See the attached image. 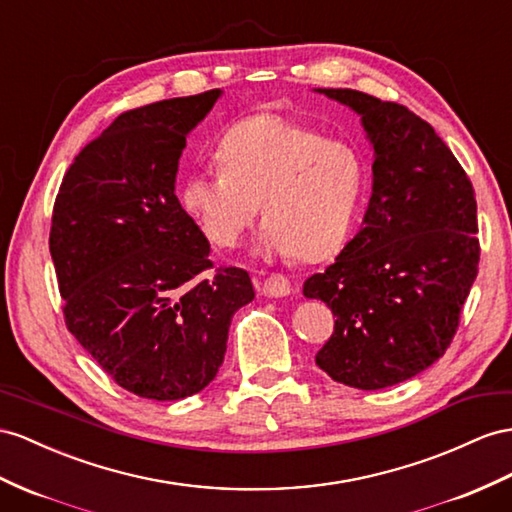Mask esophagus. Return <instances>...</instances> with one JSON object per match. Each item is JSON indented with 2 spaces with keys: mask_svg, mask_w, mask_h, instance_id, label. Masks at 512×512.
Listing matches in <instances>:
<instances>
[{
  "mask_svg": "<svg viewBox=\"0 0 512 512\" xmlns=\"http://www.w3.org/2000/svg\"><path fill=\"white\" fill-rule=\"evenodd\" d=\"M259 290L268 298H283L292 292V285L283 274H268V277L259 279Z\"/></svg>",
  "mask_w": 512,
  "mask_h": 512,
  "instance_id": "esophagus-1",
  "label": "esophagus"
}]
</instances>
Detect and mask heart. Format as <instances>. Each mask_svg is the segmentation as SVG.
<instances>
[{
  "mask_svg": "<svg viewBox=\"0 0 512 512\" xmlns=\"http://www.w3.org/2000/svg\"><path fill=\"white\" fill-rule=\"evenodd\" d=\"M216 170L183 183V207L205 238L233 248L261 205L257 251L318 261L344 246L365 188L355 144L277 114H255L220 138Z\"/></svg>",
  "mask_w": 512,
  "mask_h": 512,
  "instance_id": "b5f03b06",
  "label": "heart"
}]
</instances>
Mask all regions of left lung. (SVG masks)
Listing matches in <instances>:
<instances>
[{
  "label": "left lung",
  "mask_w": 512,
  "mask_h": 512,
  "mask_svg": "<svg viewBox=\"0 0 512 512\" xmlns=\"http://www.w3.org/2000/svg\"><path fill=\"white\" fill-rule=\"evenodd\" d=\"M361 116L374 151L361 231L303 285L331 307L335 331L316 355L333 381L383 389L443 357L478 274L471 181L426 121L350 88H316Z\"/></svg>",
  "instance_id": "left-lung-1"
}]
</instances>
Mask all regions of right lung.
Here are the masks:
<instances>
[{"mask_svg":"<svg viewBox=\"0 0 512 512\" xmlns=\"http://www.w3.org/2000/svg\"><path fill=\"white\" fill-rule=\"evenodd\" d=\"M222 90L121 114L75 157L51 218L64 320L114 383L181 400L214 381L233 313L255 298L242 268L209 274V242L175 194L186 136Z\"/></svg>","mask_w":512,"mask_h":512,"instance_id":"add662e5","label":"right lung"}]
</instances>
